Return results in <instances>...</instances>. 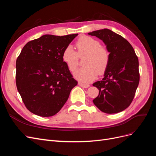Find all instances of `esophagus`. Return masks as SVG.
Instances as JSON below:
<instances>
[{
  "label": "esophagus",
  "mask_w": 156,
  "mask_h": 156,
  "mask_svg": "<svg viewBox=\"0 0 156 156\" xmlns=\"http://www.w3.org/2000/svg\"><path fill=\"white\" fill-rule=\"evenodd\" d=\"M78 84H79L80 87H81L83 88H88L90 87V85H89V84H83V83H80V82L78 83Z\"/></svg>",
  "instance_id": "obj_1"
}]
</instances>
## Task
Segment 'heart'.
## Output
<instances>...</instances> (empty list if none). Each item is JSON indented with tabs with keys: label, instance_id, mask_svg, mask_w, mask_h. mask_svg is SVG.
<instances>
[{
	"label": "heart",
	"instance_id": "b5f03b06",
	"mask_svg": "<svg viewBox=\"0 0 156 156\" xmlns=\"http://www.w3.org/2000/svg\"><path fill=\"white\" fill-rule=\"evenodd\" d=\"M75 47L77 52L72 46L68 45L62 55L63 62L71 72L77 68L79 56L87 55L84 62L86 66L75 71L73 73L75 79L83 83H89L96 79L98 73L102 74L105 72L109 62V53L106 48L100 46V41L92 37L83 36L78 39Z\"/></svg>",
	"mask_w": 156,
	"mask_h": 156
}]
</instances>
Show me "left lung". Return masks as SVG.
I'll return each instance as SVG.
<instances>
[{
  "label": "left lung",
  "instance_id": "8db88e82",
  "mask_svg": "<svg viewBox=\"0 0 156 156\" xmlns=\"http://www.w3.org/2000/svg\"><path fill=\"white\" fill-rule=\"evenodd\" d=\"M88 34L102 40L109 53L104 77L93 84L100 90L93 100L94 104L107 114L120 112L129 106L139 85L138 57L128 41L109 29L95 30Z\"/></svg>",
  "mask_w": 156,
  "mask_h": 156
}]
</instances>
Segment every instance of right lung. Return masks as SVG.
<instances>
[{
	"instance_id": "1",
	"label": "right lung",
	"mask_w": 156,
	"mask_h": 156,
	"mask_svg": "<svg viewBox=\"0 0 156 156\" xmlns=\"http://www.w3.org/2000/svg\"><path fill=\"white\" fill-rule=\"evenodd\" d=\"M77 35L45 34L23 47L16 60V86L31 112L43 117L56 115L77 84L62 58Z\"/></svg>"
}]
</instances>
